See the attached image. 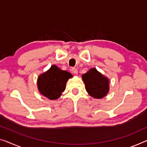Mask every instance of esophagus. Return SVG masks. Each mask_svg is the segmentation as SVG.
<instances>
[{
    "label": "esophagus",
    "mask_w": 147,
    "mask_h": 147,
    "mask_svg": "<svg viewBox=\"0 0 147 147\" xmlns=\"http://www.w3.org/2000/svg\"><path fill=\"white\" fill-rule=\"evenodd\" d=\"M71 71L73 72V73L74 74H78V69H77L76 68H75V67H72L71 68Z\"/></svg>",
    "instance_id": "34e87169"
}]
</instances>
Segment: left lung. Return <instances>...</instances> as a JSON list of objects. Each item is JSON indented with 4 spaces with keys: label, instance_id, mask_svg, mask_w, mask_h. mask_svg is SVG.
I'll use <instances>...</instances> for the list:
<instances>
[{
    "label": "left lung",
    "instance_id": "left-lung-1",
    "mask_svg": "<svg viewBox=\"0 0 147 147\" xmlns=\"http://www.w3.org/2000/svg\"><path fill=\"white\" fill-rule=\"evenodd\" d=\"M88 93L95 98L105 96L109 90L108 80L95 68L91 69L82 76Z\"/></svg>",
    "mask_w": 147,
    "mask_h": 147
}]
</instances>
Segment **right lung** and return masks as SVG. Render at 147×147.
Listing matches in <instances>:
<instances>
[{
  "mask_svg": "<svg viewBox=\"0 0 147 147\" xmlns=\"http://www.w3.org/2000/svg\"><path fill=\"white\" fill-rule=\"evenodd\" d=\"M72 75L53 65L48 71L40 75L37 81L38 89L42 95L51 100L59 98L66 89L67 80Z\"/></svg>",
  "mask_w": 147,
  "mask_h": 147,
  "instance_id": "obj_1",
  "label": "right lung"
}]
</instances>
